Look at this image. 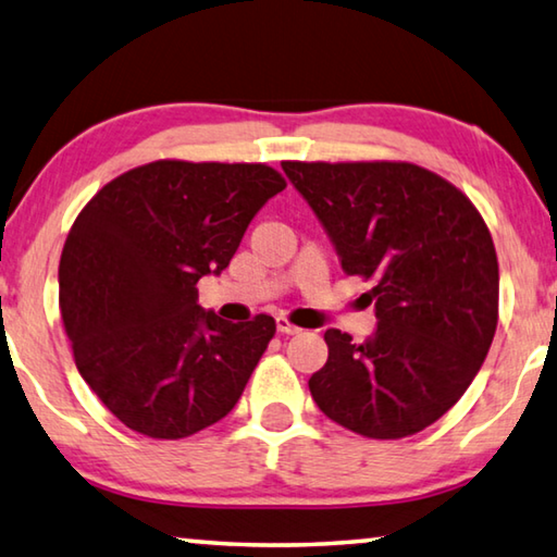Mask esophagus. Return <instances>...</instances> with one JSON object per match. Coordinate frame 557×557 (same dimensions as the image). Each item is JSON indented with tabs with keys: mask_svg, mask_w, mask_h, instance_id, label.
Returning <instances> with one entry per match:
<instances>
[{
	"mask_svg": "<svg viewBox=\"0 0 557 557\" xmlns=\"http://www.w3.org/2000/svg\"><path fill=\"white\" fill-rule=\"evenodd\" d=\"M277 332H280V334H287V336H292V334H299L301 329L292 324L287 317H277Z\"/></svg>",
	"mask_w": 557,
	"mask_h": 557,
	"instance_id": "obj_1",
	"label": "esophagus"
}]
</instances>
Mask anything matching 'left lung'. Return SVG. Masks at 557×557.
I'll use <instances>...</instances> for the list:
<instances>
[{"mask_svg":"<svg viewBox=\"0 0 557 557\" xmlns=\"http://www.w3.org/2000/svg\"><path fill=\"white\" fill-rule=\"evenodd\" d=\"M334 240L346 275L371 282L379 329H329L309 391L329 420L371 440L430 428L482 369L498 322V260L482 213L412 162H282Z\"/></svg>","mask_w":557,"mask_h":557,"instance_id":"1","label":"left lung"}]
</instances>
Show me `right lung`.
Here are the masks:
<instances>
[{
	"label": "right lung",
	"instance_id": "right-lung-1",
	"mask_svg": "<svg viewBox=\"0 0 557 557\" xmlns=\"http://www.w3.org/2000/svg\"><path fill=\"white\" fill-rule=\"evenodd\" d=\"M287 186L268 164L157 159L108 182L65 238L59 305L83 381L122 425L182 440L223 420L275 336V319L223 322L196 282L228 268Z\"/></svg>",
	"mask_w": 557,
	"mask_h": 557
}]
</instances>
